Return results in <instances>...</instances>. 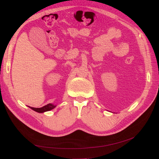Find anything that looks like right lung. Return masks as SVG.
Masks as SVG:
<instances>
[{
  "label": "right lung",
  "instance_id": "obj_1",
  "mask_svg": "<svg viewBox=\"0 0 159 159\" xmlns=\"http://www.w3.org/2000/svg\"><path fill=\"white\" fill-rule=\"evenodd\" d=\"M32 110L38 112V113H44L46 111H50L52 109H53L54 108L56 107V105H53L52 103H49L45 106L40 107V108H35V107H30Z\"/></svg>",
  "mask_w": 159,
  "mask_h": 159
}]
</instances>
